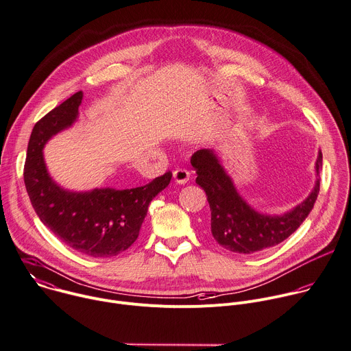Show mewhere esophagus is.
<instances>
[{
  "label": "esophagus",
  "mask_w": 351,
  "mask_h": 351,
  "mask_svg": "<svg viewBox=\"0 0 351 351\" xmlns=\"http://www.w3.org/2000/svg\"><path fill=\"white\" fill-rule=\"evenodd\" d=\"M173 180L178 184H186L190 180V172L187 169L178 168V169L173 171Z\"/></svg>",
  "instance_id": "esophagus-1"
}]
</instances>
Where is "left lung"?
<instances>
[{
  "mask_svg": "<svg viewBox=\"0 0 351 351\" xmlns=\"http://www.w3.org/2000/svg\"><path fill=\"white\" fill-rule=\"evenodd\" d=\"M197 172L195 183L202 187L210 208V232L216 243L230 252L256 254L287 240L303 223L319 193V169L322 153L315 161L317 180L308 197L289 212L267 215L254 209L237 191L219 157L210 149L191 156Z\"/></svg>",
  "mask_w": 351,
  "mask_h": 351,
  "instance_id": "obj_1",
  "label": "left lung"
}]
</instances>
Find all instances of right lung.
<instances>
[{"label": "right lung", "instance_id": "right-lung-1", "mask_svg": "<svg viewBox=\"0 0 351 351\" xmlns=\"http://www.w3.org/2000/svg\"><path fill=\"white\" fill-rule=\"evenodd\" d=\"M81 101L80 90L34 125L23 178L36 213L62 243L92 258H110L136 241L149 204L169 184L172 172L127 190L106 187L75 193L56 184L48 173L43 149L53 135L77 121Z\"/></svg>", "mask_w": 351, "mask_h": 351}]
</instances>
